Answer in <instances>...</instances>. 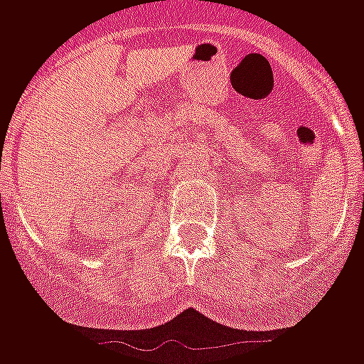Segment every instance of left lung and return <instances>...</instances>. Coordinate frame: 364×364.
Returning a JSON list of instances; mask_svg holds the SVG:
<instances>
[{
  "instance_id": "left-lung-1",
  "label": "left lung",
  "mask_w": 364,
  "mask_h": 364,
  "mask_svg": "<svg viewBox=\"0 0 364 364\" xmlns=\"http://www.w3.org/2000/svg\"><path fill=\"white\" fill-rule=\"evenodd\" d=\"M363 159H364V154H363Z\"/></svg>"
}]
</instances>
